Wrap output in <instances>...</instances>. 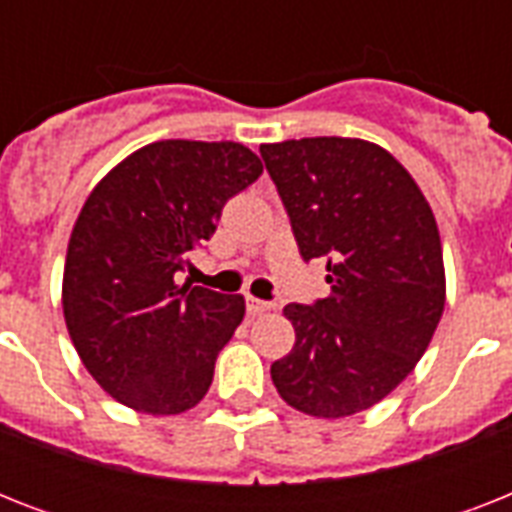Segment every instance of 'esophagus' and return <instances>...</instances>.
I'll return each instance as SVG.
<instances>
[{
	"mask_svg": "<svg viewBox=\"0 0 512 512\" xmlns=\"http://www.w3.org/2000/svg\"><path fill=\"white\" fill-rule=\"evenodd\" d=\"M273 305L265 303V300H257V297H247V311L252 313V316H263V313L271 311Z\"/></svg>",
	"mask_w": 512,
	"mask_h": 512,
	"instance_id": "esophagus-1",
	"label": "esophagus"
}]
</instances>
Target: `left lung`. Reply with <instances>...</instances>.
<instances>
[{"mask_svg":"<svg viewBox=\"0 0 512 512\" xmlns=\"http://www.w3.org/2000/svg\"><path fill=\"white\" fill-rule=\"evenodd\" d=\"M305 263L327 260L329 297L289 303L295 348L271 377L289 406L348 417L388 396L444 313L441 236L412 175L356 138L260 146Z\"/></svg>","mask_w":512,"mask_h":512,"instance_id":"obj_1","label":"left lung"}]
</instances>
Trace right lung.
<instances>
[{
  "label": "right lung",
  "mask_w": 512,
  "mask_h": 512,
  "mask_svg": "<svg viewBox=\"0 0 512 512\" xmlns=\"http://www.w3.org/2000/svg\"><path fill=\"white\" fill-rule=\"evenodd\" d=\"M263 175L247 146L159 140L127 156L84 201L68 241L63 316L98 385L143 414H180L207 396L244 297L177 287L212 239L225 201Z\"/></svg>",
  "instance_id": "obj_1"
}]
</instances>
